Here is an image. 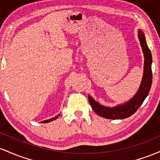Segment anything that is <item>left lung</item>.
<instances>
[{
    "label": "left lung",
    "instance_id": "left-lung-1",
    "mask_svg": "<svg viewBox=\"0 0 160 160\" xmlns=\"http://www.w3.org/2000/svg\"><path fill=\"white\" fill-rule=\"evenodd\" d=\"M138 38L141 42V46L142 48L143 57H144L143 75L139 89L136 94L128 102H125V103L120 104L114 107H104L103 105H100L89 95V103L92 107L93 110L101 117L109 119H123L129 117L139 109L150 92L152 78L151 52L147 44L144 34L141 30L138 31Z\"/></svg>",
    "mask_w": 160,
    "mask_h": 160
}]
</instances>
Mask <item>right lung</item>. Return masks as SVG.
I'll use <instances>...</instances> for the list:
<instances>
[{"instance_id": "1", "label": "right lung", "mask_w": 160, "mask_h": 160, "mask_svg": "<svg viewBox=\"0 0 160 160\" xmlns=\"http://www.w3.org/2000/svg\"><path fill=\"white\" fill-rule=\"evenodd\" d=\"M58 116H59V115H58V116H55V117H53V118H51V119H48V120H44V121L41 122H42V123H48V122H49L53 121V120H55V119H57V118H58Z\"/></svg>"}]
</instances>
